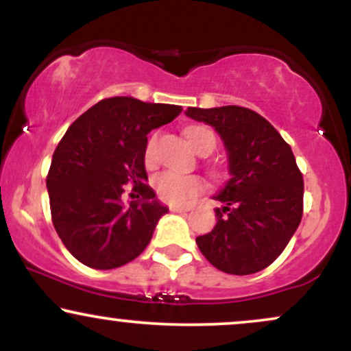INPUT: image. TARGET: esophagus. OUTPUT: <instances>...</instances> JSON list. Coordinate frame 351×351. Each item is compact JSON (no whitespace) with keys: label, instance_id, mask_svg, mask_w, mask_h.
Instances as JSON below:
<instances>
[{"label":"esophagus","instance_id":"1","mask_svg":"<svg viewBox=\"0 0 351 351\" xmlns=\"http://www.w3.org/2000/svg\"><path fill=\"white\" fill-rule=\"evenodd\" d=\"M170 209L173 213H186V211H189V209H191V206H171Z\"/></svg>","mask_w":351,"mask_h":351}]
</instances>
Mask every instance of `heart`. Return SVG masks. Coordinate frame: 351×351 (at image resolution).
Here are the masks:
<instances>
[{
	"label": "heart",
	"instance_id": "obj_1",
	"mask_svg": "<svg viewBox=\"0 0 351 351\" xmlns=\"http://www.w3.org/2000/svg\"><path fill=\"white\" fill-rule=\"evenodd\" d=\"M188 142L193 145L196 152L203 147L204 143L211 142L216 145V136L211 130L201 125H191L184 130ZM156 160V135H153L148 140L147 147H145V163L153 165ZM206 183L201 176L196 175H183V173H176L171 170L162 171L155 176L153 180V188H155L158 198L170 204H183L189 198L199 195L203 191Z\"/></svg>",
	"mask_w": 351,
	"mask_h": 351
}]
</instances>
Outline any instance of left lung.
Returning a JSON list of instances; mask_svg holds the SVG:
<instances>
[{"label": "left lung", "mask_w": 351, "mask_h": 351, "mask_svg": "<svg viewBox=\"0 0 351 351\" xmlns=\"http://www.w3.org/2000/svg\"><path fill=\"white\" fill-rule=\"evenodd\" d=\"M223 138L231 178L215 199L216 226L196 237L199 251L219 271L256 274L289 244L304 215V178L291 145L264 117L245 107H188Z\"/></svg>", "instance_id": "8db88e82"}]
</instances>
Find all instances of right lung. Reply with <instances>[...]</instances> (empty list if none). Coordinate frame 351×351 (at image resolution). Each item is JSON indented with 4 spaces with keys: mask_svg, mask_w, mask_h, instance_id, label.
<instances>
[{
    "mask_svg": "<svg viewBox=\"0 0 351 351\" xmlns=\"http://www.w3.org/2000/svg\"><path fill=\"white\" fill-rule=\"evenodd\" d=\"M181 110L170 104L110 97L67 128L52 155L46 184L52 224L79 263L107 271L145 251L158 219L168 213L147 184V135ZM127 184L137 198L128 208L121 204Z\"/></svg>",
    "mask_w": 351,
    "mask_h": 351,
    "instance_id": "right-lung-1",
    "label": "right lung"
}]
</instances>
